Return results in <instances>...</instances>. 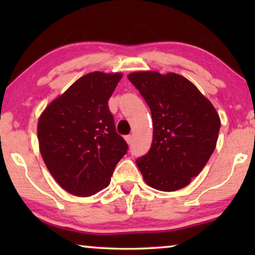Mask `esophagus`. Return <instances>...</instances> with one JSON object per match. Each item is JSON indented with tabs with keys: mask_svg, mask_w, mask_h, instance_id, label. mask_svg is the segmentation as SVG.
<instances>
[{
	"mask_svg": "<svg viewBox=\"0 0 255 255\" xmlns=\"http://www.w3.org/2000/svg\"><path fill=\"white\" fill-rule=\"evenodd\" d=\"M125 140H127L128 144H132V141H133V137H132L131 134H128L125 137Z\"/></svg>",
	"mask_w": 255,
	"mask_h": 255,
	"instance_id": "esophagus-1",
	"label": "esophagus"
}]
</instances>
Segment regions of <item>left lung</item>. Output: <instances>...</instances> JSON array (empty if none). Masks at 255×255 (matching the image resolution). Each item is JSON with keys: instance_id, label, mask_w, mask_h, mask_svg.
Returning <instances> with one entry per match:
<instances>
[{"instance_id": "8db88e82", "label": "left lung", "mask_w": 255, "mask_h": 255, "mask_svg": "<svg viewBox=\"0 0 255 255\" xmlns=\"http://www.w3.org/2000/svg\"><path fill=\"white\" fill-rule=\"evenodd\" d=\"M149 107L153 141L137 159L145 182L161 191L190 183L215 151L221 120L210 101L175 73L138 72L128 76Z\"/></svg>"}]
</instances>
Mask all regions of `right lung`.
Instances as JSON below:
<instances>
[{"label":"right lung","mask_w":255,"mask_h":255,"mask_svg":"<svg viewBox=\"0 0 255 255\" xmlns=\"http://www.w3.org/2000/svg\"><path fill=\"white\" fill-rule=\"evenodd\" d=\"M121 73H89L47 106L38 122L45 165L75 196H92L110 184L128 146L117 133L108 101Z\"/></svg>","instance_id":"obj_1"}]
</instances>
